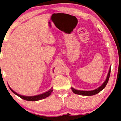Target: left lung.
I'll return each mask as SVG.
<instances>
[{
  "mask_svg": "<svg viewBox=\"0 0 121 121\" xmlns=\"http://www.w3.org/2000/svg\"><path fill=\"white\" fill-rule=\"evenodd\" d=\"M110 71H111V67L109 69V71L106 80H105V82H104L101 86L99 87L96 90H93V91H79V90H75V89L73 88L72 87L71 88V90H72V92L74 93L75 94H79V95H85V96H91V95H93L99 93L106 86L109 80V77H110Z\"/></svg>",
  "mask_w": 121,
  "mask_h": 121,
  "instance_id": "8db88e82",
  "label": "left lung"
}]
</instances>
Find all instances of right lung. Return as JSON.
Returning a JSON list of instances; mask_svg holds the SVG:
<instances>
[{
    "label": "right lung",
    "instance_id": "1",
    "mask_svg": "<svg viewBox=\"0 0 121 121\" xmlns=\"http://www.w3.org/2000/svg\"><path fill=\"white\" fill-rule=\"evenodd\" d=\"M9 89H10L11 91L12 92H13L14 93L15 95H17L18 96H19L20 98H21V99H22L23 100H27V101H38V100H42L43 99H45L47 98L48 96H49L51 94V92H52L53 90H52V88H51V90H49V91H48V92L44 93H43L42 94H40V95H36V96H23V95H21L18 94L17 93L15 92L14 91H13L12 89L9 87Z\"/></svg>",
    "mask_w": 121,
    "mask_h": 121
}]
</instances>
